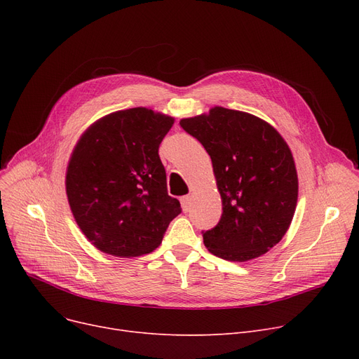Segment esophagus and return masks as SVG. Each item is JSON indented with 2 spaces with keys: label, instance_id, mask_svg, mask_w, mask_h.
I'll return each mask as SVG.
<instances>
[{
  "label": "esophagus",
  "instance_id": "34e87169",
  "mask_svg": "<svg viewBox=\"0 0 359 359\" xmlns=\"http://www.w3.org/2000/svg\"><path fill=\"white\" fill-rule=\"evenodd\" d=\"M180 205H182V210L183 212H187L191 210V196H183L180 199Z\"/></svg>",
  "mask_w": 359,
  "mask_h": 359
}]
</instances>
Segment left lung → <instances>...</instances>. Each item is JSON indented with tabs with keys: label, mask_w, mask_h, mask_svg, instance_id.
<instances>
[{
	"label": "left lung",
	"mask_w": 359,
	"mask_h": 359,
	"mask_svg": "<svg viewBox=\"0 0 359 359\" xmlns=\"http://www.w3.org/2000/svg\"><path fill=\"white\" fill-rule=\"evenodd\" d=\"M180 126L210 154L222 215L203 244L212 255L246 262L288 231L298 199L294 157L279 132L246 111L215 106Z\"/></svg>",
	"instance_id": "1"
}]
</instances>
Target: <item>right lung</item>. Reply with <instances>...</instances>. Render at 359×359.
Returning <instances> with one entry per match:
<instances>
[{
	"label": "right lung",
	"instance_id": "right-lung-1",
	"mask_svg": "<svg viewBox=\"0 0 359 359\" xmlns=\"http://www.w3.org/2000/svg\"><path fill=\"white\" fill-rule=\"evenodd\" d=\"M175 118L147 107L113 111L90 125L67 165L71 212L100 252L135 257L156 250L182 208L167 194L158 147Z\"/></svg>",
	"mask_w": 359,
	"mask_h": 359
}]
</instances>
